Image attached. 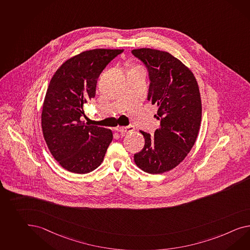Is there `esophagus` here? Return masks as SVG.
I'll return each instance as SVG.
<instances>
[{
  "label": "esophagus",
  "mask_w": 250,
  "mask_h": 250,
  "mask_svg": "<svg viewBox=\"0 0 250 250\" xmlns=\"http://www.w3.org/2000/svg\"><path fill=\"white\" fill-rule=\"evenodd\" d=\"M135 128L133 126H127V127H117L116 130L118 132H121L122 134H125V133H129L131 131H133Z\"/></svg>",
  "instance_id": "obj_1"
}]
</instances>
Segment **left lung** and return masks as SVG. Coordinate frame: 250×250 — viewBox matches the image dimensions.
<instances>
[{
    "label": "left lung",
    "instance_id": "obj_1",
    "mask_svg": "<svg viewBox=\"0 0 250 250\" xmlns=\"http://www.w3.org/2000/svg\"><path fill=\"white\" fill-rule=\"evenodd\" d=\"M131 52L147 66V101L158 107L154 117L160 121L152 136L141 130L145 145L135 154V163L145 172H167L185 159L197 140L202 115L199 85L192 71L167 51L141 48Z\"/></svg>",
    "mask_w": 250,
    "mask_h": 250
}]
</instances>
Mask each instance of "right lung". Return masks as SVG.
Returning a JSON list of instances; mask_svg holds the SVG:
<instances>
[{"instance_id": "obj_1", "label": "right lung", "mask_w": 250, "mask_h": 250, "mask_svg": "<svg viewBox=\"0 0 250 250\" xmlns=\"http://www.w3.org/2000/svg\"><path fill=\"white\" fill-rule=\"evenodd\" d=\"M124 50L94 49L67 60L51 78L42 110V128L53 158L65 169L85 174L103 162L111 129L82 121L83 106L96 94L98 78Z\"/></svg>"}]
</instances>
